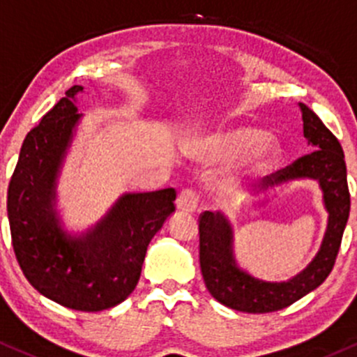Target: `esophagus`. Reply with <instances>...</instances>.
<instances>
[{
    "label": "esophagus",
    "instance_id": "obj_1",
    "mask_svg": "<svg viewBox=\"0 0 357 357\" xmlns=\"http://www.w3.org/2000/svg\"><path fill=\"white\" fill-rule=\"evenodd\" d=\"M199 195L192 189H185L178 194L177 201H175V206L180 213H194L197 209Z\"/></svg>",
    "mask_w": 357,
    "mask_h": 357
}]
</instances>
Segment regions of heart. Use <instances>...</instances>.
<instances>
[{
	"label": "heart",
	"instance_id": "1",
	"mask_svg": "<svg viewBox=\"0 0 357 357\" xmlns=\"http://www.w3.org/2000/svg\"><path fill=\"white\" fill-rule=\"evenodd\" d=\"M185 151L202 162L214 163L240 158L235 170L218 183L221 192H231L247 180L262 177L281 158V143L272 134L250 126H231L190 141Z\"/></svg>",
	"mask_w": 357,
	"mask_h": 357
}]
</instances>
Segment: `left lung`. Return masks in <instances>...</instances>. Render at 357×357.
Masks as SVG:
<instances>
[{
  "label": "left lung",
  "instance_id": "left-lung-1",
  "mask_svg": "<svg viewBox=\"0 0 357 357\" xmlns=\"http://www.w3.org/2000/svg\"><path fill=\"white\" fill-rule=\"evenodd\" d=\"M303 134L308 139V155L264 178L262 190L291 180H317L324 192L328 223L315 259L289 281L269 282L257 279L236 266L233 255V228L225 214L204 211L199 216V262L206 287L214 300L245 313H269L286 308L317 289L328 278L339 254L346 229L351 195L347 170L339 139L325 128L312 109L300 103Z\"/></svg>",
  "mask_w": 357,
  "mask_h": 357
}]
</instances>
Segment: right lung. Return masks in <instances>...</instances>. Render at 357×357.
Instances as JSON below:
<instances>
[{"label": "right lung", "mask_w": 357, "mask_h": 357, "mask_svg": "<svg viewBox=\"0 0 357 357\" xmlns=\"http://www.w3.org/2000/svg\"><path fill=\"white\" fill-rule=\"evenodd\" d=\"M75 85L26 134L8 185L15 255L29 282L49 300L78 312H102L132 293L146 248L175 211V189L124 194L82 235L61 228L56 183L82 119Z\"/></svg>", "instance_id": "obj_1"}]
</instances>
